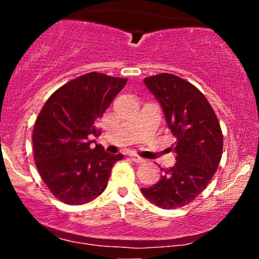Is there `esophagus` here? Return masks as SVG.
<instances>
[{
	"mask_svg": "<svg viewBox=\"0 0 259 259\" xmlns=\"http://www.w3.org/2000/svg\"><path fill=\"white\" fill-rule=\"evenodd\" d=\"M130 158H132L133 162H136V163H142L145 160L142 157L138 156V154H130Z\"/></svg>",
	"mask_w": 259,
	"mask_h": 259,
	"instance_id": "34e87169",
	"label": "esophagus"
}]
</instances>
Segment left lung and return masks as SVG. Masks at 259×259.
I'll return each mask as SVG.
<instances>
[{"label":"left lung","mask_w":259,"mask_h":259,"mask_svg":"<svg viewBox=\"0 0 259 259\" xmlns=\"http://www.w3.org/2000/svg\"><path fill=\"white\" fill-rule=\"evenodd\" d=\"M144 81L177 139L171 147L177 163L160 168L158 183L141 191L154 206L175 209L194 201L218 169L223 153L221 124L204 95L186 80L163 73Z\"/></svg>","instance_id":"obj_1"}]
</instances>
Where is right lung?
<instances>
[{
	"instance_id": "1",
	"label": "right lung",
	"mask_w": 259,
	"mask_h": 259,
	"mask_svg": "<svg viewBox=\"0 0 259 259\" xmlns=\"http://www.w3.org/2000/svg\"><path fill=\"white\" fill-rule=\"evenodd\" d=\"M127 80L88 73L55 91L46 101L32 132L36 168L56 198L67 204L88 203L102 194L112 168L123 154L91 148L96 123Z\"/></svg>"
}]
</instances>
